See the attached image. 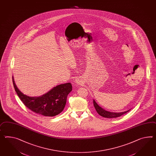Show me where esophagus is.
Instances as JSON below:
<instances>
[{
    "label": "esophagus",
    "mask_w": 156,
    "mask_h": 156,
    "mask_svg": "<svg viewBox=\"0 0 156 156\" xmlns=\"http://www.w3.org/2000/svg\"><path fill=\"white\" fill-rule=\"evenodd\" d=\"M82 80L81 79H79V78H77L76 79V83L77 84V85H81V84H82Z\"/></svg>",
    "instance_id": "esophagus-1"
}]
</instances>
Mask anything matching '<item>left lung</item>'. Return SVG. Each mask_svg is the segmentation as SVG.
Wrapping results in <instances>:
<instances>
[{"instance_id":"8db88e82","label":"left lung","mask_w":156,"mask_h":156,"mask_svg":"<svg viewBox=\"0 0 156 156\" xmlns=\"http://www.w3.org/2000/svg\"><path fill=\"white\" fill-rule=\"evenodd\" d=\"M93 104L94 106L96 108V111L98 112V114L100 115L103 116L104 118H117L120 116L123 115L124 114L127 113V112H129L130 110H128L127 111H126L124 112H108L104 108L100 107V106L98 104L96 103V101L93 100Z\"/></svg>"}]
</instances>
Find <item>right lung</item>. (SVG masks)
<instances>
[{"label": "right lung", "mask_w": 156, "mask_h": 156, "mask_svg": "<svg viewBox=\"0 0 156 156\" xmlns=\"http://www.w3.org/2000/svg\"><path fill=\"white\" fill-rule=\"evenodd\" d=\"M13 87L20 100L28 108L41 115L54 116L59 114L66 106L67 97L72 90L69 83L60 84L40 97L24 94L16 86L12 76Z\"/></svg>", "instance_id": "add662e5"}]
</instances>
